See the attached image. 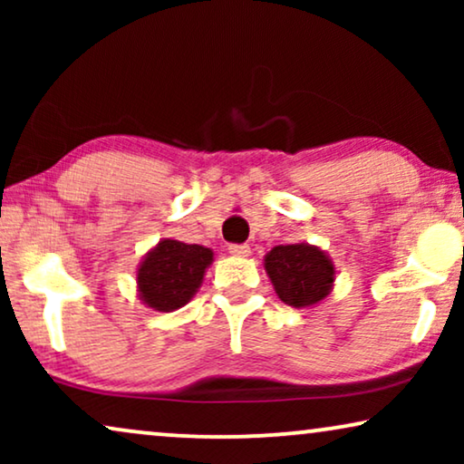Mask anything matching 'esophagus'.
<instances>
[{"label": "esophagus", "mask_w": 464, "mask_h": 464, "mask_svg": "<svg viewBox=\"0 0 464 464\" xmlns=\"http://www.w3.org/2000/svg\"><path fill=\"white\" fill-rule=\"evenodd\" d=\"M227 251H230L232 256H237V257H246L251 253L249 245H230V246H227Z\"/></svg>", "instance_id": "esophagus-1"}]
</instances>
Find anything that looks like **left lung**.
I'll use <instances>...</instances> for the list:
<instances>
[{
	"label": "left lung",
	"instance_id": "left-lung-1",
	"mask_svg": "<svg viewBox=\"0 0 464 464\" xmlns=\"http://www.w3.org/2000/svg\"><path fill=\"white\" fill-rule=\"evenodd\" d=\"M264 268L276 295L287 306L310 308L325 300L334 289V262L316 245H278L266 253Z\"/></svg>",
	"mask_w": 464,
	"mask_h": 464
}]
</instances>
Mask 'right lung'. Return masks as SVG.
I'll use <instances>...</instances> for the list:
<instances>
[{"label": "right lung", "instance_id": "right-lung-1", "mask_svg": "<svg viewBox=\"0 0 464 464\" xmlns=\"http://www.w3.org/2000/svg\"><path fill=\"white\" fill-rule=\"evenodd\" d=\"M211 262L213 251L208 246L162 238L145 253L137 268L139 300L158 313L186 306L200 289Z\"/></svg>", "mask_w": 464, "mask_h": 464}]
</instances>
